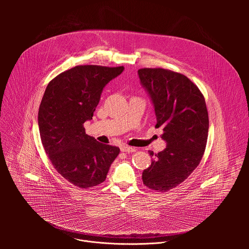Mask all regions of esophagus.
Wrapping results in <instances>:
<instances>
[{
	"instance_id": "obj_1",
	"label": "esophagus",
	"mask_w": 249,
	"mask_h": 249,
	"mask_svg": "<svg viewBox=\"0 0 249 249\" xmlns=\"http://www.w3.org/2000/svg\"><path fill=\"white\" fill-rule=\"evenodd\" d=\"M121 150L123 151V152H134V151H136V148L135 147H131V146H125V145H124V146H122L121 147Z\"/></svg>"
}]
</instances>
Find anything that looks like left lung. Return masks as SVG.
Wrapping results in <instances>:
<instances>
[{
  "instance_id": "8db88e82",
  "label": "left lung",
  "mask_w": 249,
  "mask_h": 249,
  "mask_svg": "<svg viewBox=\"0 0 249 249\" xmlns=\"http://www.w3.org/2000/svg\"><path fill=\"white\" fill-rule=\"evenodd\" d=\"M142 86L154 106L157 124L163 127L164 150L142 172V183L150 190L167 192L195 171L205 151L209 118L204 96L186 75L162 68L138 70Z\"/></svg>"
}]
</instances>
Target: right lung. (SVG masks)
<instances>
[{
	"instance_id": "right-lung-1",
	"label": "right lung",
	"mask_w": 249,
	"mask_h": 249,
	"mask_svg": "<svg viewBox=\"0 0 249 249\" xmlns=\"http://www.w3.org/2000/svg\"><path fill=\"white\" fill-rule=\"evenodd\" d=\"M124 66L79 65L53 78L44 93L38 125L45 152L57 173L72 185L89 189L103 183L120 148L85 133L107 83Z\"/></svg>"
}]
</instances>
